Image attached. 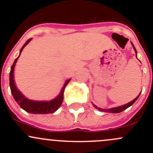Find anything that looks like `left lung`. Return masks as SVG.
I'll return each mask as SVG.
<instances>
[{"label":"left lung","instance_id":"obj_1","mask_svg":"<svg viewBox=\"0 0 153 153\" xmlns=\"http://www.w3.org/2000/svg\"><path fill=\"white\" fill-rule=\"evenodd\" d=\"M132 47H133L134 50H135V55H136V58H137V51H136V49H135V47H134V45H133V44H132ZM140 94H141V92H140ZM140 94L138 95V96L136 97V98H135V99L132 100V101H130V102H129V103H128V104H124V105H123V106H118V107H114V108H111V109H101V108L98 107V106H95V104H92V105L95 106V107L96 108V109H98V110L102 111V112H111V113H119V112H122V111H124V109H127L128 107H129V106H132V104H133L135 102V101H136V100L138 99V97H139V95H140Z\"/></svg>","mask_w":153,"mask_h":153}]
</instances>
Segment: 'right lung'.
<instances>
[{"mask_svg": "<svg viewBox=\"0 0 153 153\" xmlns=\"http://www.w3.org/2000/svg\"><path fill=\"white\" fill-rule=\"evenodd\" d=\"M32 40V38L27 40V42L24 44L22 48L20 50V55L14 61L13 64L11 67V70L10 73V86L11 92H12V95H13L14 98H15V101L20 105L23 109L27 111V112L32 114H49V113H53L55 112L58 108L60 107L63 102L64 100V91L65 89L66 86L67 85L68 83L69 82L71 79L67 80L63 86L62 89H61V92L59 95L54 98L53 100L49 101H32L29 100L27 98H26L18 89H17L16 86L15 84V81H14V69H15V64H16L17 61H18V58L21 55V52L25 47L27 44H29V41Z\"/></svg>", "mask_w": 153, "mask_h": 153, "instance_id": "obj_1", "label": "right lung"}]
</instances>
